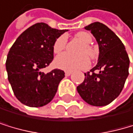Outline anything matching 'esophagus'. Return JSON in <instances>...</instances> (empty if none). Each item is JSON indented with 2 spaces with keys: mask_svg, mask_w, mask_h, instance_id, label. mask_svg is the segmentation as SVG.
Masks as SVG:
<instances>
[{
  "mask_svg": "<svg viewBox=\"0 0 133 133\" xmlns=\"http://www.w3.org/2000/svg\"><path fill=\"white\" fill-rule=\"evenodd\" d=\"M71 74H72V72L71 71H65V76H70Z\"/></svg>",
  "mask_w": 133,
  "mask_h": 133,
  "instance_id": "obj_1",
  "label": "esophagus"
}]
</instances>
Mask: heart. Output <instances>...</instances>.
Returning a JSON list of instances; mask_svg holds the SVG:
<instances>
[{"mask_svg":"<svg viewBox=\"0 0 133 133\" xmlns=\"http://www.w3.org/2000/svg\"><path fill=\"white\" fill-rule=\"evenodd\" d=\"M75 37L83 42V44L78 48V53L79 55H70L69 53H64L55 59V64L57 68L74 71L78 69H84L89 66L90 60L87 54L91 59H94L96 57V53L90 44L92 42V37L88 32H79L75 34ZM67 44V37L65 35L59 36L54 42L53 50L55 54H60L66 47Z\"/></svg>","mask_w":133,"mask_h":133,"instance_id":"b5f03b06","label":"heart"}]
</instances>
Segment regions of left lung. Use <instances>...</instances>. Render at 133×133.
<instances>
[{"label":"left lung","mask_w":133,"mask_h":133,"mask_svg":"<svg viewBox=\"0 0 133 133\" xmlns=\"http://www.w3.org/2000/svg\"><path fill=\"white\" fill-rule=\"evenodd\" d=\"M85 29L95 37L100 53L97 64L84 74V81L77 91L87 104L105 106L122 91L129 74V58L121 40L105 24L95 22Z\"/></svg>","instance_id":"1"}]
</instances>
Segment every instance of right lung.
Segmentation results:
<instances>
[{"label":"right lung","mask_w":133,"mask_h":133,"mask_svg":"<svg viewBox=\"0 0 133 133\" xmlns=\"http://www.w3.org/2000/svg\"><path fill=\"white\" fill-rule=\"evenodd\" d=\"M67 31L37 23L21 33L13 44L5 67L14 94L22 104L42 107L52 101L64 72L55 69L45 74L42 69L52 62L55 40Z\"/></svg>","instance_id":"add662e5"}]
</instances>
